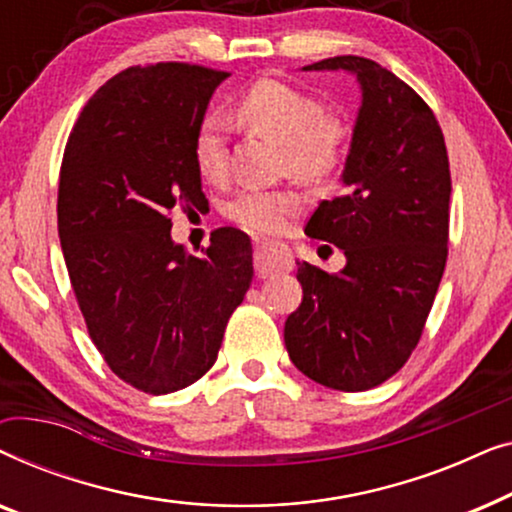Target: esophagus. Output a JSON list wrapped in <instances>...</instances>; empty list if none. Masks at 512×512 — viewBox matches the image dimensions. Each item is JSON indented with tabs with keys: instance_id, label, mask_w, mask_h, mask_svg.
<instances>
[{
	"instance_id": "34e87169",
	"label": "esophagus",
	"mask_w": 512,
	"mask_h": 512,
	"mask_svg": "<svg viewBox=\"0 0 512 512\" xmlns=\"http://www.w3.org/2000/svg\"><path fill=\"white\" fill-rule=\"evenodd\" d=\"M256 275L265 279L277 275V272L291 270V254L284 244L277 242H261L254 251Z\"/></svg>"
}]
</instances>
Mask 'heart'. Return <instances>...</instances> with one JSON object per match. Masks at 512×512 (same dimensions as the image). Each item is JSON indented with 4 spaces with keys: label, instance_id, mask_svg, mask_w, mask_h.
<instances>
[{
    "label": "heart",
    "instance_id": "heart-1",
    "mask_svg": "<svg viewBox=\"0 0 512 512\" xmlns=\"http://www.w3.org/2000/svg\"><path fill=\"white\" fill-rule=\"evenodd\" d=\"M235 114L244 125L284 144L286 167L303 179L331 177L347 153L345 118L293 83L270 76L256 79L235 100ZM193 163L205 181L223 179L228 149L221 118L207 116L200 121L193 137ZM303 207V193L293 188L247 186L223 205V214L244 230L272 235L284 230Z\"/></svg>",
    "mask_w": 512,
    "mask_h": 512
}]
</instances>
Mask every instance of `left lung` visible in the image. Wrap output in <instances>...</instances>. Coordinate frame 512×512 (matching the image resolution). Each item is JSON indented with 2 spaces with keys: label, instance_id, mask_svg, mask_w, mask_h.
I'll return each mask as SVG.
<instances>
[{
  "label": "left lung",
  "instance_id": "1",
  "mask_svg": "<svg viewBox=\"0 0 512 512\" xmlns=\"http://www.w3.org/2000/svg\"><path fill=\"white\" fill-rule=\"evenodd\" d=\"M303 69H347L363 102L342 193L321 200L305 226L345 251L347 265L328 275L298 263L303 303L284 342L310 380L366 391L396 375L422 338L447 261L450 160L436 114L389 69L359 55Z\"/></svg>",
  "mask_w": 512,
  "mask_h": 512
}]
</instances>
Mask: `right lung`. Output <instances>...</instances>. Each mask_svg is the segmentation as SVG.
Returning a JSON list of instances; mask_svg holds the SVG:
<instances>
[{
	"label": "right lung",
	"instance_id": "1",
	"mask_svg": "<svg viewBox=\"0 0 512 512\" xmlns=\"http://www.w3.org/2000/svg\"><path fill=\"white\" fill-rule=\"evenodd\" d=\"M221 69L128 67L90 97L69 132L58 235L90 340L144 394L198 382L219 356L254 265L251 240L216 228L202 256L172 242V212L205 209L193 137Z\"/></svg>",
	"mask_w": 512,
	"mask_h": 512
}]
</instances>
